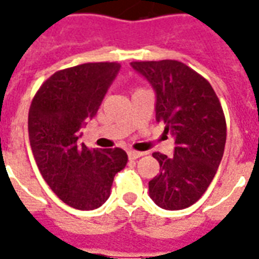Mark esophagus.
Wrapping results in <instances>:
<instances>
[{"mask_svg": "<svg viewBox=\"0 0 259 259\" xmlns=\"http://www.w3.org/2000/svg\"><path fill=\"white\" fill-rule=\"evenodd\" d=\"M127 156H129L130 160H137V158H140L141 156H144V153H141V152H136V150H129V152H127Z\"/></svg>", "mask_w": 259, "mask_h": 259, "instance_id": "1", "label": "esophagus"}]
</instances>
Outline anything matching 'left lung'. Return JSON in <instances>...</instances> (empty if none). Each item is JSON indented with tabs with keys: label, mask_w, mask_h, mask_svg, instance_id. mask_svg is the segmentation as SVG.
I'll return each instance as SVG.
<instances>
[{
	"label": "left lung",
	"mask_w": 259,
	"mask_h": 259,
	"mask_svg": "<svg viewBox=\"0 0 259 259\" xmlns=\"http://www.w3.org/2000/svg\"><path fill=\"white\" fill-rule=\"evenodd\" d=\"M130 66L156 93V121L175 137V154L154 152L160 173L149 196L164 209L187 208L207 191L226 145V118L217 94L201 75L177 60L133 62Z\"/></svg>",
	"instance_id": "8db88e82"
}]
</instances>
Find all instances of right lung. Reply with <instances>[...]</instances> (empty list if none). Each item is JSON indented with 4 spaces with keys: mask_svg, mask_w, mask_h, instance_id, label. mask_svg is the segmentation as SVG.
<instances>
[{
    "mask_svg": "<svg viewBox=\"0 0 259 259\" xmlns=\"http://www.w3.org/2000/svg\"><path fill=\"white\" fill-rule=\"evenodd\" d=\"M121 68L119 63H86L55 72L42 83L29 109L28 130L38 170L66 204L101 207L115 173L127 162L119 148L90 150L79 141Z\"/></svg>",
    "mask_w": 259,
    "mask_h": 259,
    "instance_id": "add662e5",
    "label": "right lung"
}]
</instances>
